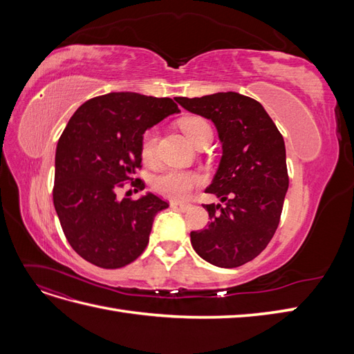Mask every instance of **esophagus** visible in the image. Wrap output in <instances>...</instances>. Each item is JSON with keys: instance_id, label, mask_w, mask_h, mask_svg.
Returning <instances> with one entry per match:
<instances>
[{"instance_id": "obj_1", "label": "esophagus", "mask_w": 354, "mask_h": 354, "mask_svg": "<svg viewBox=\"0 0 354 354\" xmlns=\"http://www.w3.org/2000/svg\"><path fill=\"white\" fill-rule=\"evenodd\" d=\"M173 207L178 208L181 212H187V211H190V209H192V205H190V203H177V202H174V203H173Z\"/></svg>"}]
</instances>
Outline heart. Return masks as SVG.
I'll use <instances>...</instances> for the list:
<instances>
[{
	"label": "heart",
	"instance_id": "b5f03b06",
	"mask_svg": "<svg viewBox=\"0 0 354 354\" xmlns=\"http://www.w3.org/2000/svg\"><path fill=\"white\" fill-rule=\"evenodd\" d=\"M181 130L185 131L189 140L195 145L203 134L211 131V127L205 120H202V118L192 116L181 121ZM156 143L158 130L156 128H151V130H147L143 134L140 143L142 156L147 162H151L155 158ZM201 176L198 173H194V171L165 169L153 178L152 187L158 195L167 199L185 201L192 195V192L201 185Z\"/></svg>",
	"mask_w": 354,
	"mask_h": 354
}]
</instances>
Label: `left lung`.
Wrapping results in <instances>:
<instances>
[{
  "mask_svg": "<svg viewBox=\"0 0 354 354\" xmlns=\"http://www.w3.org/2000/svg\"><path fill=\"white\" fill-rule=\"evenodd\" d=\"M176 100L214 124L223 149L205 192L225 205H203L211 221L190 233L192 246L214 266L239 267L266 248L279 224L289 185L283 137L261 103L243 94L227 91Z\"/></svg>",
  "mask_w": 354,
  "mask_h": 354,
  "instance_id": "8db88e82",
  "label": "left lung"
}]
</instances>
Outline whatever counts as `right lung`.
<instances>
[{
	"label": "right lung",
	"mask_w": 354,
	"mask_h": 354,
	"mask_svg": "<svg viewBox=\"0 0 354 354\" xmlns=\"http://www.w3.org/2000/svg\"><path fill=\"white\" fill-rule=\"evenodd\" d=\"M173 113L180 109L169 97L121 91L90 99L72 115L56 149L53 202L84 260L120 269L146 250L153 218L168 203L151 192L120 201L116 189L140 168L145 131Z\"/></svg>",
	"instance_id": "right-lung-1"
}]
</instances>
